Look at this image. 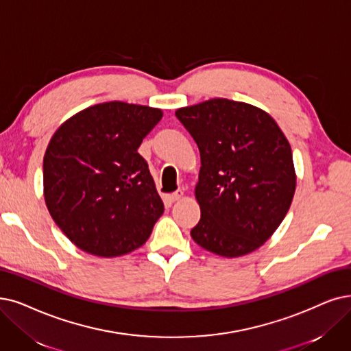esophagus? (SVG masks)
<instances>
[{
    "label": "esophagus",
    "instance_id": "1",
    "mask_svg": "<svg viewBox=\"0 0 351 351\" xmlns=\"http://www.w3.org/2000/svg\"><path fill=\"white\" fill-rule=\"evenodd\" d=\"M183 195H184L183 190H177L173 194H170V199H171V202H178V200L183 199Z\"/></svg>",
    "mask_w": 351,
    "mask_h": 351
}]
</instances>
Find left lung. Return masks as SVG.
<instances>
[{"label":"left lung","mask_w":351,"mask_h":351,"mask_svg":"<svg viewBox=\"0 0 351 351\" xmlns=\"http://www.w3.org/2000/svg\"><path fill=\"white\" fill-rule=\"evenodd\" d=\"M202 167L194 189L202 217L193 241L223 258L261 247L287 216L297 174L287 136L263 109L215 97L178 108Z\"/></svg>","instance_id":"left-lung-1"}]
</instances>
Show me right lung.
<instances>
[{
	"instance_id": "obj_1",
	"label": "right lung",
	"mask_w": 351,
	"mask_h": 351,
	"mask_svg": "<svg viewBox=\"0 0 351 351\" xmlns=\"http://www.w3.org/2000/svg\"><path fill=\"white\" fill-rule=\"evenodd\" d=\"M161 118L158 108L110 101L82 109L53 134L45 202L80 250L117 258L148 241L164 204L138 148Z\"/></svg>"
}]
</instances>
